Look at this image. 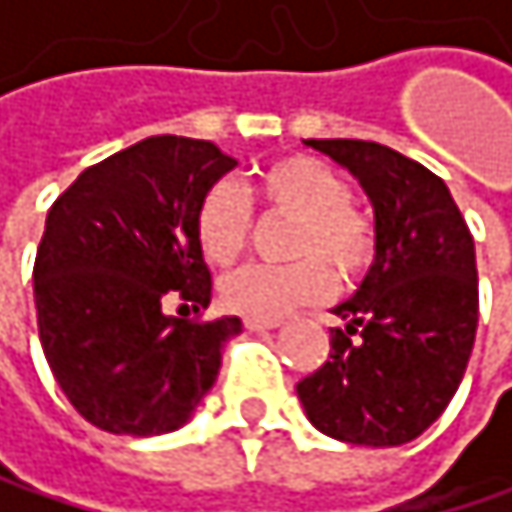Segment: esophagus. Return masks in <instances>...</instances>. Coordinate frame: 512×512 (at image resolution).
<instances>
[{
  "label": "esophagus",
  "instance_id": "1",
  "mask_svg": "<svg viewBox=\"0 0 512 512\" xmlns=\"http://www.w3.org/2000/svg\"><path fill=\"white\" fill-rule=\"evenodd\" d=\"M279 325V319H258V316H245V328L248 331H270V328H276Z\"/></svg>",
  "mask_w": 512,
  "mask_h": 512
}]
</instances>
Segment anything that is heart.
Wrapping results in <instances>:
<instances>
[{
    "label": "heart",
    "mask_w": 512,
    "mask_h": 512,
    "mask_svg": "<svg viewBox=\"0 0 512 512\" xmlns=\"http://www.w3.org/2000/svg\"><path fill=\"white\" fill-rule=\"evenodd\" d=\"M270 211L298 214L291 254L301 261L270 267L251 264L230 273L221 285L227 310L258 319H282L331 291L328 264L341 276H356L375 258V227L350 205V187L328 162L288 156L258 171L251 184ZM196 242L205 261L227 267L248 245L251 205L233 184H214L196 205Z\"/></svg>",
    "instance_id": "obj_1"
}]
</instances>
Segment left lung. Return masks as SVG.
<instances>
[{"instance_id":"obj_1","label":"left lung","mask_w":512,"mask_h":512,"mask_svg":"<svg viewBox=\"0 0 512 512\" xmlns=\"http://www.w3.org/2000/svg\"><path fill=\"white\" fill-rule=\"evenodd\" d=\"M362 184L375 264L334 307L328 362L298 384L310 424L350 445L418 439L455 396L476 341V248L442 178L375 141H304Z\"/></svg>"}]
</instances>
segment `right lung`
Returning a JSON list of instances; mask_svg holds the SVG:
<instances>
[{
    "mask_svg": "<svg viewBox=\"0 0 512 512\" xmlns=\"http://www.w3.org/2000/svg\"><path fill=\"white\" fill-rule=\"evenodd\" d=\"M233 168L211 141L156 134L85 168L51 205L33 267L39 341L88 424L171 433L218 381L242 319H181L168 304H211L193 221L205 190Z\"/></svg>",
    "mask_w": 512,
    "mask_h": 512,
    "instance_id": "add662e5",
    "label": "right lung"
}]
</instances>
